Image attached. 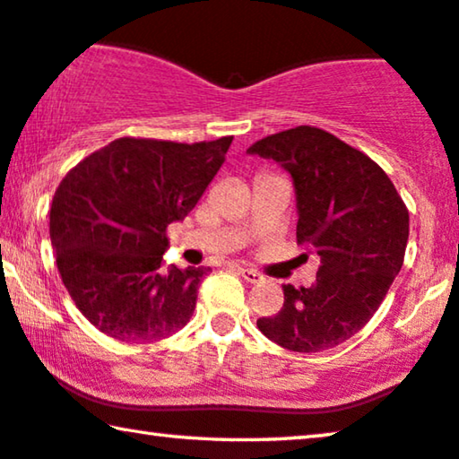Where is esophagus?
I'll use <instances>...</instances> for the list:
<instances>
[{"label": "esophagus", "instance_id": "1", "mask_svg": "<svg viewBox=\"0 0 459 459\" xmlns=\"http://www.w3.org/2000/svg\"><path fill=\"white\" fill-rule=\"evenodd\" d=\"M238 271L242 277L248 281V283H258V281H263V274L254 269H246V266H238Z\"/></svg>", "mask_w": 459, "mask_h": 459}]
</instances>
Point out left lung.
Returning <instances> with one entry per match:
<instances>
[{
	"instance_id": "left-lung-1",
	"label": "left lung",
	"mask_w": 459,
	"mask_h": 459,
	"mask_svg": "<svg viewBox=\"0 0 459 459\" xmlns=\"http://www.w3.org/2000/svg\"><path fill=\"white\" fill-rule=\"evenodd\" d=\"M248 153L291 176L298 244L320 256L314 285H283V307L258 330L295 352L333 349L371 320L400 273L408 209L376 161L316 126L274 133Z\"/></svg>"
}]
</instances>
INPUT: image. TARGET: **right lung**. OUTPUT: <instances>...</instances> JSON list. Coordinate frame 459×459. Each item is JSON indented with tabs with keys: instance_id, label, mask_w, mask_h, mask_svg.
<instances>
[{
	"instance_id": "1",
	"label": "right lung",
	"mask_w": 459,
	"mask_h": 459,
	"mask_svg": "<svg viewBox=\"0 0 459 459\" xmlns=\"http://www.w3.org/2000/svg\"><path fill=\"white\" fill-rule=\"evenodd\" d=\"M231 139L188 145L121 137L61 180L48 223L57 269L100 333L153 342L186 326L211 269H161L166 228L195 209Z\"/></svg>"
}]
</instances>
